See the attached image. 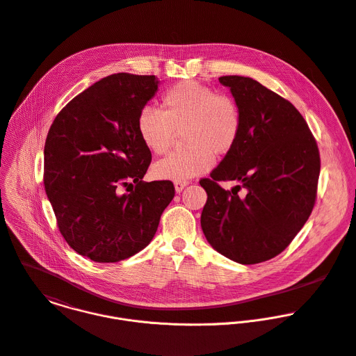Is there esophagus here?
Masks as SVG:
<instances>
[{"label":"esophagus","instance_id":"obj_1","mask_svg":"<svg viewBox=\"0 0 356 356\" xmlns=\"http://www.w3.org/2000/svg\"><path fill=\"white\" fill-rule=\"evenodd\" d=\"M189 182H186V181H177L175 184H174V186H175V191H177V193H179V192H182L184 191V188L188 185Z\"/></svg>","mask_w":356,"mask_h":356}]
</instances>
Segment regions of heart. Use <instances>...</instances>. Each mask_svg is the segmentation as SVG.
<instances>
[{
	"label": "heart",
	"instance_id": "b5f03b06",
	"mask_svg": "<svg viewBox=\"0 0 356 356\" xmlns=\"http://www.w3.org/2000/svg\"><path fill=\"white\" fill-rule=\"evenodd\" d=\"M143 145L154 154L165 153L177 134L186 147L153 165V175L167 181H188L209 171L217 157L232 152L241 132L236 99L197 81H182L161 98V112L143 108L136 120Z\"/></svg>",
	"mask_w": 356,
	"mask_h": 356
}]
</instances>
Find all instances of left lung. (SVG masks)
<instances>
[{"mask_svg":"<svg viewBox=\"0 0 356 356\" xmlns=\"http://www.w3.org/2000/svg\"><path fill=\"white\" fill-rule=\"evenodd\" d=\"M241 112L235 147L200 185L207 192L202 229L222 255L251 265L280 254L309 218L321 156L307 121L258 81L224 76ZM238 180L232 191L218 184Z\"/></svg>","mask_w":356,"mask_h":356,"instance_id":"left-lung-1","label":"left lung"}]
</instances>
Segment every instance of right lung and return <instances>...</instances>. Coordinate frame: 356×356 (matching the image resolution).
Instances as JSON below:
<instances>
[{
	"mask_svg": "<svg viewBox=\"0 0 356 356\" xmlns=\"http://www.w3.org/2000/svg\"><path fill=\"white\" fill-rule=\"evenodd\" d=\"M159 83L154 76L111 74L74 97L48 131L44 186L58 228L95 262L145 248L174 199L171 181H142L152 153L136 120Z\"/></svg>",
	"mask_w": 356,
	"mask_h": 356,
	"instance_id": "obj_1",
	"label": "right lung"
}]
</instances>
